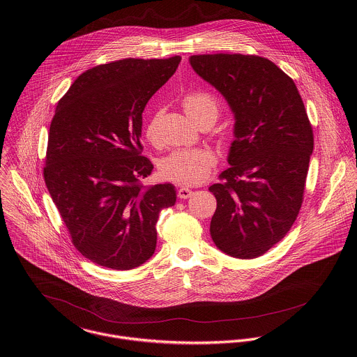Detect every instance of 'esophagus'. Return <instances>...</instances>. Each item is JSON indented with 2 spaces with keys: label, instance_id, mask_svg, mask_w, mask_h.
<instances>
[{
  "label": "esophagus",
  "instance_id": "1",
  "mask_svg": "<svg viewBox=\"0 0 357 357\" xmlns=\"http://www.w3.org/2000/svg\"><path fill=\"white\" fill-rule=\"evenodd\" d=\"M193 195V190H190L189 188H179L178 189V197L179 199H189Z\"/></svg>",
  "mask_w": 357,
  "mask_h": 357
}]
</instances>
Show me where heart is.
I'll use <instances>...</instances> for the list:
<instances>
[{
	"mask_svg": "<svg viewBox=\"0 0 357 357\" xmlns=\"http://www.w3.org/2000/svg\"><path fill=\"white\" fill-rule=\"evenodd\" d=\"M186 114L197 124L213 126L220 112L218 98L207 91L188 92L182 99ZM144 138L153 146H160L158 114H154L144 128ZM216 165V155L208 147H181L172 150L160 162L164 179L179 185H197L203 182Z\"/></svg>",
	"mask_w": 357,
	"mask_h": 357,
	"instance_id": "obj_1",
	"label": "heart"
}]
</instances>
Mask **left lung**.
<instances>
[{
  "mask_svg": "<svg viewBox=\"0 0 357 357\" xmlns=\"http://www.w3.org/2000/svg\"><path fill=\"white\" fill-rule=\"evenodd\" d=\"M190 65L234 113L230 167L210 186L211 237L225 254L254 259L278 244L299 214L313 130L295 82L266 58L193 55Z\"/></svg>",
  "mask_w": 357,
  "mask_h": 357,
  "instance_id": "left-lung-1",
  "label": "left lung"
}]
</instances>
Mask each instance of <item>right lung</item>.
Segmentation results:
<instances>
[{"label": "right lung", "mask_w": 357, "mask_h": 357, "mask_svg": "<svg viewBox=\"0 0 357 357\" xmlns=\"http://www.w3.org/2000/svg\"><path fill=\"white\" fill-rule=\"evenodd\" d=\"M127 58L77 77L51 121L44 179L73 245L114 271L144 264L155 223L176 200L171 183L144 188L153 164L142 155V113L181 63Z\"/></svg>", "instance_id": "right-lung-1"}]
</instances>
